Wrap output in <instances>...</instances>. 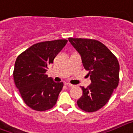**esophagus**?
Here are the masks:
<instances>
[{
    "label": "esophagus",
    "instance_id": "1",
    "mask_svg": "<svg viewBox=\"0 0 133 133\" xmlns=\"http://www.w3.org/2000/svg\"><path fill=\"white\" fill-rule=\"evenodd\" d=\"M66 85H67L69 87H74L73 84H70V83H66Z\"/></svg>",
    "mask_w": 133,
    "mask_h": 133
}]
</instances>
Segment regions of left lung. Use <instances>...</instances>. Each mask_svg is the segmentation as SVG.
I'll return each instance as SVG.
<instances>
[{
    "mask_svg": "<svg viewBox=\"0 0 133 133\" xmlns=\"http://www.w3.org/2000/svg\"><path fill=\"white\" fill-rule=\"evenodd\" d=\"M69 41L81 55L91 81L87 88L81 87L83 95L77 104L86 112L97 111L106 104L118 87V61L106 46L97 40L69 38Z\"/></svg>",
    "mask_w": 133,
    "mask_h": 133,
    "instance_id": "8db88e82",
    "label": "left lung"
}]
</instances>
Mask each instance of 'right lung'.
<instances>
[{
	"instance_id": "right-lung-1",
	"label": "right lung",
	"mask_w": 133,
	"mask_h": 133,
	"mask_svg": "<svg viewBox=\"0 0 133 133\" xmlns=\"http://www.w3.org/2000/svg\"><path fill=\"white\" fill-rule=\"evenodd\" d=\"M67 42L61 39L36 43L16 58L13 72L15 85L32 109L44 111L56 104L63 83H55L46 72Z\"/></svg>"
}]
</instances>
